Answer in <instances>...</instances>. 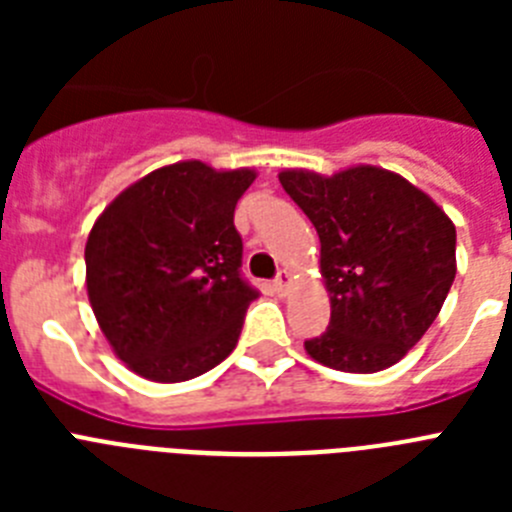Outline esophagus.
I'll return each mask as SVG.
<instances>
[{
  "mask_svg": "<svg viewBox=\"0 0 512 512\" xmlns=\"http://www.w3.org/2000/svg\"><path fill=\"white\" fill-rule=\"evenodd\" d=\"M289 287H292V277H289L287 271H279V277L274 279V292H277L279 297H284L289 292Z\"/></svg>",
  "mask_w": 512,
  "mask_h": 512,
  "instance_id": "1",
  "label": "esophagus"
}]
</instances>
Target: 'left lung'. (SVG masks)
Returning a JSON list of instances; mask_svg holds the SVG:
<instances>
[{
	"label": "left lung",
	"instance_id": "obj_1",
	"mask_svg": "<svg viewBox=\"0 0 512 512\" xmlns=\"http://www.w3.org/2000/svg\"><path fill=\"white\" fill-rule=\"evenodd\" d=\"M320 235L330 325L305 341L318 364L374 374L431 328L456 277V228L436 202L379 166L279 174Z\"/></svg>",
	"mask_w": 512,
	"mask_h": 512
}]
</instances>
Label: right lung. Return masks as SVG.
<instances>
[{
  "label": "right lung",
  "mask_w": 512,
  "mask_h": 512,
  "mask_svg": "<svg viewBox=\"0 0 512 512\" xmlns=\"http://www.w3.org/2000/svg\"><path fill=\"white\" fill-rule=\"evenodd\" d=\"M253 179V169L179 161L130 184L97 217L84 248L87 295L130 372L187 382L230 356L256 300L233 225Z\"/></svg>",
  "instance_id": "obj_1"
}]
</instances>
